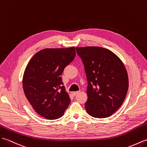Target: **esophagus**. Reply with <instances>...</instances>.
<instances>
[{
	"instance_id": "1",
	"label": "esophagus",
	"mask_w": 147,
	"mask_h": 147,
	"mask_svg": "<svg viewBox=\"0 0 147 147\" xmlns=\"http://www.w3.org/2000/svg\"><path fill=\"white\" fill-rule=\"evenodd\" d=\"M79 93V91H76V92H73L72 94H73L74 96H76L77 94H78Z\"/></svg>"
}]
</instances>
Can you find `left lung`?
I'll use <instances>...</instances> for the list:
<instances>
[{
  "instance_id": "8db88e82",
  "label": "left lung",
  "mask_w": 147,
  "mask_h": 147,
  "mask_svg": "<svg viewBox=\"0 0 147 147\" xmlns=\"http://www.w3.org/2000/svg\"><path fill=\"white\" fill-rule=\"evenodd\" d=\"M84 65L88 86L85 107L94 118L111 116L122 105L128 89L125 65L107 49L97 47H77Z\"/></svg>"
}]
</instances>
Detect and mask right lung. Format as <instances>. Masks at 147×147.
<instances>
[{
    "mask_svg": "<svg viewBox=\"0 0 147 147\" xmlns=\"http://www.w3.org/2000/svg\"><path fill=\"white\" fill-rule=\"evenodd\" d=\"M75 57V47L43 49L32 57L26 68L22 80L25 96L43 118H60L69 106L70 99L61 76Z\"/></svg>",
    "mask_w": 147,
    "mask_h": 147,
    "instance_id": "right-lung-1",
    "label": "right lung"
}]
</instances>
